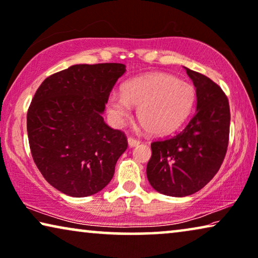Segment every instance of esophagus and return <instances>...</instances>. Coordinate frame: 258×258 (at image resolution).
I'll use <instances>...</instances> for the list:
<instances>
[{
	"label": "esophagus",
	"instance_id": "esophagus-1",
	"mask_svg": "<svg viewBox=\"0 0 258 258\" xmlns=\"http://www.w3.org/2000/svg\"><path fill=\"white\" fill-rule=\"evenodd\" d=\"M138 144H140V141L136 140V138H133V137L128 138V145L130 148L136 147V145H138Z\"/></svg>",
	"mask_w": 258,
	"mask_h": 258
}]
</instances>
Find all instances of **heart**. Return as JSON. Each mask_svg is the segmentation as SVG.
<instances>
[{
    "instance_id": "obj_1",
    "label": "heart",
    "mask_w": 258,
    "mask_h": 258,
    "mask_svg": "<svg viewBox=\"0 0 258 258\" xmlns=\"http://www.w3.org/2000/svg\"><path fill=\"white\" fill-rule=\"evenodd\" d=\"M196 102V88L166 73L136 77L123 85L122 93H110L107 110L111 120L122 124L138 107L137 117L151 135L164 136L185 122Z\"/></svg>"
}]
</instances>
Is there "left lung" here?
<instances>
[{"label": "left lung", "instance_id": "left-lung-1", "mask_svg": "<svg viewBox=\"0 0 258 258\" xmlns=\"http://www.w3.org/2000/svg\"><path fill=\"white\" fill-rule=\"evenodd\" d=\"M193 81L197 109L177 135L151 144L147 165L150 185L170 197H187L200 191L218 172L229 140L228 99L204 74L184 67Z\"/></svg>", "mask_w": 258, "mask_h": 258}]
</instances>
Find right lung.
<instances>
[{
	"label": "right lung",
	"mask_w": 258,
	"mask_h": 258,
	"mask_svg": "<svg viewBox=\"0 0 258 258\" xmlns=\"http://www.w3.org/2000/svg\"><path fill=\"white\" fill-rule=\"evenodd\" d=\"M125 65L78 64L43 81L27 116L32 158L48 184L66 196H93L109 184L128 148L103 121L107 99Z\"/></svg>",
	"instance_id": "obj_1"
}]
</instances>
